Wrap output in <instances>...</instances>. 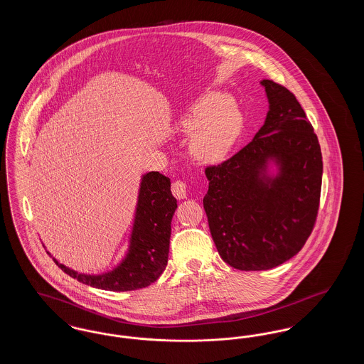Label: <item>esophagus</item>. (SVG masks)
Masks as SVG:
<instances>
[{
	"mask_svg": "<svg viewBox=\"0 0 364 364\" xmlns=\"http://www.w3.org/2000/svg\"><path fill=\"white\" fill-rule=\"evenodd\" d=\"M172 193L177 199H184L187 196V184L183 180H176L172 183Z\"/></svg>",
	"mask_w": 364,
	"mask_h": 364,
	"instance_id": "obj_1",
	"label": "esophagus"
}]
</instances>
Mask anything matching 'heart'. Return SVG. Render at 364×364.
Segmentation results:
<instances>
[{
  "instance_id": "1",
  "label": "heart",
  "mask_w": 364,
  "mask_h": 364,
  "mask_svg": "<svg viewBox=\"0 0 364 364\" xmlns=\"http://www.w3.org/2000/svg\"><path fill=\"white\" fill-rule=\"evenodd\" d=\"M239 110L217 92L206 94L191 106L180 122L186 134H193L191 156L200 164H218L233 147L242 131Z\"/></svg>"
}]
</instances>
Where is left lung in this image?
Here are the masks:
<instances>
[{"instance_id": "1", "label": "left lung", "mask_w": 364, "mask_h": 364, "mask_svg": "<svg viewBox=\"0 0 364 364\" xmlns=\"http://www.w3.org/2000/svg\"><path fill=\"white\" fill-rule=\"evenodd\" d=\"M269 112L254 139L218 165L206 168L203 208L218 254L239 270H267L291 259L315 226L322 187V153L294 92L273 80ZM280 168L265 174L267 161Z\"/></svg>"}]
</instances>
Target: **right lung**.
Segmentation results:
<instances>
[{
    "label": "right lung",
    "instance_id": "1",
    "mask_svg": "<svg viewBox=\"0 0 364 364\" xmlns=\"http://www.w3.org/2000/svg\"><path fill=\"white\" fill-rule=\"evenodd\" d=\"M176 208L177 200L171 191V178L159 172L144 174L129 250L113 272L101 276L79 274L53 260L64 273L92 288L116 292L146 288L156 281L168 264L171 224Z\"/></svg>",
    "mask_w": 364,
    "mask_h": 364
}]
</instances>
